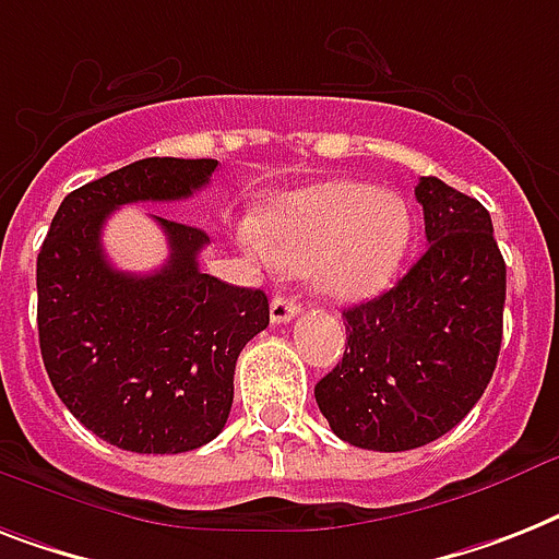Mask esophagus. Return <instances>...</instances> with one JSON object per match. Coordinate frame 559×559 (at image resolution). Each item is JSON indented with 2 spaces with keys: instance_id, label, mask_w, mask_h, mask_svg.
<instances>
[{
  "instance_id": "esophagus-1",
  "label": "esophagus",
  "mask_w": 559,
  "mask_h": 559,
  "mask_svg": "<svg viewBox=\"0 0 559 559\" xmlns=\"http://www.w3.org/2000/svg\"><path fill=\"white\" fill-rule=\"evenodd\" d=\"M298 310H301V304L295 301V298H287V295H275L270 304L272 324H287V321H293L295 316H298Z\"/></svg>"
}]
</instances>
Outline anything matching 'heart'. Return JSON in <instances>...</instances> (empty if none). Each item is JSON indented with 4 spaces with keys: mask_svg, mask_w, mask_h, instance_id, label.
I'll use <instances>...</instances> for the list:
<instances>
[{
    "mask_svg": "<svg viewBox=\"0 0 559 559\" xmlns=\"http://www.w3.org/2000/svg\"><path fill=\"white\" fill-rule=\"evenodd\" d=\"M411 226V209L396 192L326 180L272 203L261 215V238L278 264L310 270L326 298L358 301L396 278Z\"/></svg>",
    "mask_w": 559,
    "mask_h": 559,
    "instance_id": "b5f03b06",
    "label": "heart"
}]
</instances>
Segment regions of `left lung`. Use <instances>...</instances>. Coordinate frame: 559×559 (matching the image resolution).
<instances>
[{
    "label": "left lung",
    "mask_w": 559,
    "mask_h": 559,
    "mask_svg": "<svg viewBox=\"0 0 559 559\" xmlns=\"http://www.w3.org/2000/svg\"><path fill=\"white\" fill-rule=\"evenodd\" d=\"M428 247L396 287L344 310L347 350L316 384L338 439L413 451L456 428L491 382L502 344L506 261L483 203L421 177Z\"/></svg>",
    "instance_id": "8db88e82"
}]
</instances>
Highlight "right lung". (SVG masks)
I'll list each match as a JSON object with an SVG mask.
<instances>
[{"label": "right lung", "instance_id": "add662e5", "mask_svg": "<svg viewBox=\"0 0 559 559\" xmlns=\"http://www.w3.org/2000/svg\"><path fill=\"white\" fill-rule=\"evenodd\" d=\"M217 160L146 157L59 203L36 255V324L62 405L108 444L186 453L212 442L233 411L235 361L270 324L264 289L233 287L198 266L209 238L157 217L169 261L148 275L111 266L103 226L115 209L183 201Z\"/></svg>", "mask_w": 559, "mask_h": 559}]
</instances>
